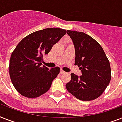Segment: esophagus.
I'll list each match as a JSON object with an SVG mask.
<instances>
[{"mask_svg":"<svg viewBox=\"0 0 122 122\" xmlns=\"http://www.w3.org/2000/svg\"><path fill=\"white\" fill-rule=\"evenodd\" d=\"M65 71H64L63 70H60V74H63V73H65Z\"/></svg>","mask_w":122,"mask_h":122,"instance_id":"1","label":"esophagus"}]
</instances>
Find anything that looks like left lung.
I'll list each match as a JSON object with an SVG mask.
<instances>
[{"instance_id": "obj_1", "label": "left lung", "mask_w": 122, "mask_h": 122, "mask_svg": "<svg viewBox=\"0 0 122 122\" xmlns=\"http://www.w3.org/2000/svg\"><path fill=\"white\" fill-rule=\"evenodd\" d=\"M75 50V65L81 75L71 73L66 84L69 92L81 101H92L102 94L111 80L109 60L100 44L86 33L67 30Z\"/></svg>"}]
</instances>
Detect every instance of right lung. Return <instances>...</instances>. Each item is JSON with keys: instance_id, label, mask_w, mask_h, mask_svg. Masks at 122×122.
I'll return each instance as SVG.
<instances>
[{"instance_id": "1", "label": "right lung", "mask_w": 122, "mask_h": 122, "mask_svg": "<svg viewBox=\"0 0 122 122\" xmlns=\"http://www.w3.org/2000/svg\"><path fill=\"white\" fill-rule=\"evenodd\" d=\"M66 30L49 28L25 37L12 52L9 61V75L20 94L35 98L47 92L60 68L42 66L43 57L66 34Z\"/></svg>"}]
</instances>
